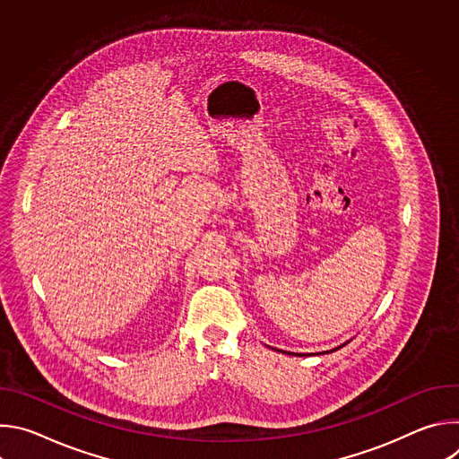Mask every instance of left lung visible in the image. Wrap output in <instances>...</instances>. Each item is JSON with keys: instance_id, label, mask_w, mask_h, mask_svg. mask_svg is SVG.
<instances>
[{"instance_id": "8db88e82", "label": "left lung", "mask_w": 459, "mask_h": 459, "mask_svg": "<svg viewBox=\"0 0 459 459\" xmlns=\"http://www.w3.org/2000/svg\"><path fill=\"white\" fill-rule=\"evenodd\" d=\"M349 343V342H347ZM347 343H343V345H347ZM343 345H340V347H336V349H333V351H326V352H334V351H338V349H342ZM278 352H283V354H290V352H285V351H278ZM292 356V354H290ZM294 356H305V354H294Z\"/></svg>"}]
</instances>
